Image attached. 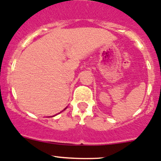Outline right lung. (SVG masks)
Returning a JSON list of instances; mask_svg holds the SVG:
<instances>
[{
    "instance_id": "add662e5",
    "label": "right lung",
    "mask_w": 161,
    "mask_h": 161,
    "mask_svg": "<svg viewBox=\"0 0 161 161\" xmlns=\"http://www.w3.org/2000/svg\"><path fill=\"white\" fill-rule=\"evenodd\" d=\"M65 109H66V108H65ZM65 109H64V110H65ZM62 111H63V110H62Z\"/></svg>"
}]
</instances>
